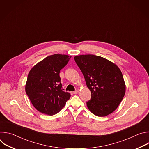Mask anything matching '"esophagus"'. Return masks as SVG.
<instances>
[{
    "label": "esophagus",
    "instance_id": "34e87169",
    "mask_svg": "<svg viewBox=\"0 0 149 149\" xmlns=\"http://www.w3.org/2000/svg\"><path fill=\"white\" fill-rule=\"evenodd\" d=\"M78 92H79V91L78 90H75L74 92H73V94H77L78 93Z\"/></svg>",
    "mask_w": 149,
    "mask_h": 149
}]
</instances>
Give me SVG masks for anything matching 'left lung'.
I'll use <instances>...</instances> for the list:
<instances>
[{"mask_svg": "<svg viewBox=\"0 0 149 149\" xmlns=\"http://www.w3.org/2000/svg\"><path fill=\"white\" fill-rule=\"evenodd\" d=\"M75 61L91 93L87 102L90 111L98 117H105L118 107L125 93L121 71L114 63L94 55H81Z\"/></svg>", "mask_w": 149, "mask_h": 149, "instance_id": "8db88e82", "label": "left lung"}]
</instances>
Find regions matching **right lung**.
<instances>
[{
    "instance_id": "add662e5",
    "label": "right lung",
    "mask_w": 149,
    "mask_h": 149,
    "mask_svg": "<svg viewBox=\"0 0 149 149\" xmlns=\"http://www.w3.org/2000/svg\"><path fill=\"white\" fill-rule=\"evenodd\" d=\"M71 57L62 54L50 55L30 70L25 91L38 111L49 116L57 114L70 98V94L62 89L59 72Z\"/></svg>"
}]
</instances>
